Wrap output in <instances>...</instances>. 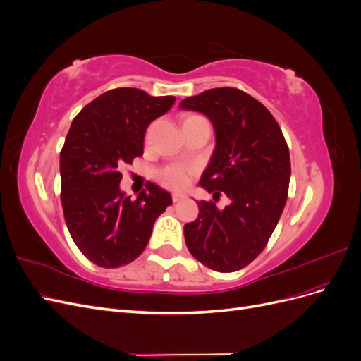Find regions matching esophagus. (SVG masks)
<instances>
[{"mask_svg":"<svg viewBox=\"0 0 361 361\" xmlns=\"http://www.w3.org/2000/svg\"><path fill=\"white\" fill-rule=\"evenodd\" d=\"M185 197H187V195H185V194H180V192H173V195H171V199H173V202H174V203H178V202L183 200Z\"/></svg>","mask_w":361,"mask_h":361,"instance_id":"1","label":"esophagus"}]
</instances>
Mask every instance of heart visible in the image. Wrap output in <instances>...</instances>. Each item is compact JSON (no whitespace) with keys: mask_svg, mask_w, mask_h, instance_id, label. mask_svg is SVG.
<instances>
[{"mask_svg":"<svg viewBox=\"0 0 361 361\" xmlns=\"http://www.w3.org/2000/svg\"><path fill=\"white\" fill-rule=\"evenodd\" d=\"M194 169L183 164H173L158 171V179L171 190H183L190 183Z\"/></svg>","mask_w":361,"mask_h":361,"instance_id":"heart-1","label":"heart"}]
</instances>
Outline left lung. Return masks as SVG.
Listing matches in <instances>:
<instances>
[{
  "label": "left lung",
  "mask_w": 361,
  "mask_h": 361,
  "mask_svg": "<svg viewBox=\"0 0 361 361\" xmlns=\"http://www.w3.org/2000/svg\"><path fill=\"white\" fill-rule=\"evenodd\" d=\"M182 110L211 120L215 149L199 185L214 200L197 202L199 216L183 226L190 253L207 268L232 272L247 267L265 248L285 209L289 149L276 118L255 97L233 87L206 90L183 99Z\"/></svg>",
  "instance_id": "8db88e82"
}]
</instances>
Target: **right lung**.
Masks as SVG:
<instances>
[{
  "mask_svg": "<svg viewBox=\"0 0 361 361\" xmlns=\"http://www.w3.org/2000/svg\"><path fill=\"white\" fill-rule=\"evenodd\" d=\"M174 101L122 87L96 97L73 118L60 154L61 204L73 243L97 267L135 260L157 218L173 203L169 191L150 182L133 200L120 190V170L143 155L147 126Z\"/></svg>",
  "mask_w": 361,
  "mask_h": 361,
  "instance_id": "1",
  "label": "right lung"
}]
</instances>
